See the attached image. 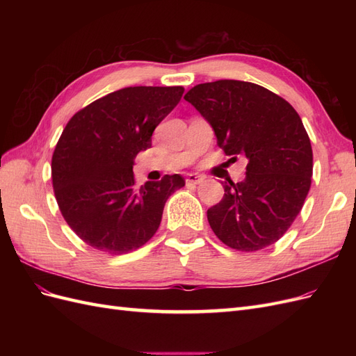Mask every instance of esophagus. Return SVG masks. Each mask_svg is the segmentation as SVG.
Masks as SVG:
<instances>
[{
  "mask_svg": "<svg viewBox=\"0 0 356 356\" xmlns=\"http://www.w3.org/2000/svg\"><path fill=\"white\" fill-rule=\"evenodd\" d=\"M186 181L188 182V184H200V182L203 181V177L197 175V174H188Z\"/></svg>",
  "mask_w": 356,
  "mask_h": 356,
  "instance_id": "1",
  "label": "esophagus"
}]
</instances>
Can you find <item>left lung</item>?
Masks as SVG:
<instances>
[{
    "mask_svg": "<svg viewBox=\"0 0 356 356\" xmlns=\"http://www.w3.org/2000/svg\"><path fill=\"white\" fill-rule=\"evenodd\" d=\"M184 99L211 124L225 154L248 160L243 181L221 182L224 196L208 209L211 229L239 251L275 243L303 208L312 182L314 154L300 115L281 96L239 80L197 84Z\"/></svg>",
    "mask_w": 356,
    "mask_h": 356,
    "instance_id": "left-lung-1",
    "label": "left lung"
}]
</instances>
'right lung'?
Segmentation results:
<instances>
[{"instance_id": "add662e5", "label": "right lung", "mask_w": 356, "mask_h": 356, "mask_svg": "<svg viewBox=\"0 0 356 356\" xmlns=\"http://www.w3.org/2000/svg\"><path fill=\"white\" fill-rule=\"evenodd\" d=\"M182 93L181 86L124 88L74 114L63 129L51 159L53 190L70 227L95 250L126 254L147 243L169 196L186 186L175 174L138 188L132 170Z\"/></svg>"}]
</instances>
